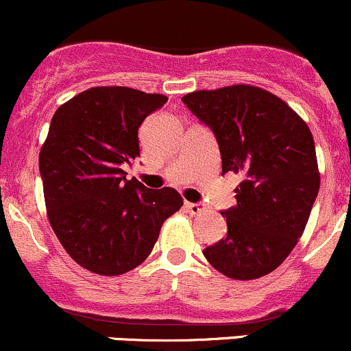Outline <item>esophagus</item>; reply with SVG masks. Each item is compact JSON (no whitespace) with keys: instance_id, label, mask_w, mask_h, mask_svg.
I'll return each instance as SVG.
<instances>
[{"instance_id":"esophagus-1","label":"esophagus","mask_w":351,"mask_h":351,"mask_svg":"<svg viewBox=\"0 0 351 351\" xmlns=\"http://www.w3.org/2000/svg\"><path fill=\"white\" fill-rule=\"evenodd\" d=\"M186 208H188V212L191 213V215H198V213H200L202 210L205 208V205L200 204V202H197V204H191V202H186Z\"/></svg>"}]
</instances>
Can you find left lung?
Segmentation results:
<instances>
[{
    "label": "left lung",
    "mask_w": 351,
    "mask_h": 351,
    "mask_svg": "<svg viewBox=\"0 0 351 351\" xmlns=\"http://www.w3.org/2000/svg\"><path fill=\"white\" fill-rule=\"evenodd\" d=\"M182 101L215 136L222 175L242 178L237 204L222 210L227 237L204 256L227 278H263L294 249L318 197L311 131L282 99L254 86L197 90Z\"/></svg>",
    "instance_id": "obj_1"
}]
</instances>
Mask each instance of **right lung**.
Segmentation results:
<instances>
[{
    "mask_svg": "<svg viewBox=\"0 0 351 351\" xmlns=\"http://www.w3.org/2000/svg\"><path fill=\"white\" fill-rule=\"evenodd\" d=\"M166 101L129 87H92L51 117L38 158L47 213L69 256L87 271L134 269L182 208L176 190H149L124 171L139 156V126Z\"/></svg>",
    "mask_w": 351,
    "mask_h": 351,
    "instance_id": "add662e5",
    "label": "right lung"
}]
</instances>
